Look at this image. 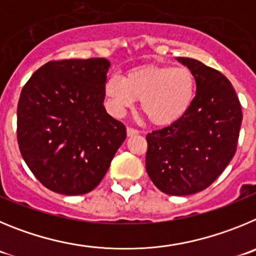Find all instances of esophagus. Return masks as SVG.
Listing matches in <instances>:
<instances>
[{"label":"esophagus","mask_w":256,"mask_h":256,"mask_svg":"<svg viewBox=\"0 0 256 256\" xmlns=\"http://www.w3.org/2000/svg\"><path fill=\"white\" fill-rule=\"evenodd\" d=\"M126 132H128V136H135V135H138V134H139V131L135 130V128H128Z\"/></svg>","instance_id":"esophagus-1"}]
</instances>
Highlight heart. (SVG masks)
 Listing matches in <instances>:
<instances>
[{"instance_id": "obj_1", "label": "heart", "mask_w": 256, "mask_h": 256, "mask_svg": "<svg viewBox=\"0 0 256 256\" xmlns=\"http://www.w3.org/2000/svg\"><path fill=\"white\" fill-rule=\"evenodd\" d=\"M103 89L117 116L140 100L142 111L152 124L168 126L190 111L196 96V79L185 66L145 65L130 70L124 79L108 78Z\"/></svg>"}]
</instances>
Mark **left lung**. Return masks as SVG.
Returning a JSON list of instances; mask_svg holds the SVG:
<instances>
[{
  "instance_id": "obj_1",
  "label": "left lung",
  "mask_w": 256,
  "mask_h": 256,
  "mask_svg": "<svg viewBox=\"0 0 256 256\" xmlns=\"http://www.w3.org/2000/svg\"><path fill=\"white\" fill-rule=\"evenodd\" d=\"M196 79L185 117L146 135L145 166L154 185L176 196L195 194L218 178L236 153L242 111L230 80L194 58L177 57Z\"/></svg>"
}]
</instances>
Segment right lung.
<instances>
[{
  "instance_id": "right-lung-1",
  "label": "right lung",
  "mask_w": 256,
  "mask_h": 256,
  "mask_svg": "<svg viewBox=\"0 0 256 256\" xmlns=\"http://www.w3.org/2000/svg\"><path fill=\"white\" fill-rule=\"evenodd\" d=\"M106 58L50 61L28 80L18 104V142L34 176L64 195L100 185L126 128L106 111Z\"/></svg>"
}]
</instances>
